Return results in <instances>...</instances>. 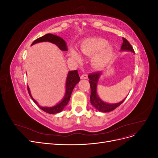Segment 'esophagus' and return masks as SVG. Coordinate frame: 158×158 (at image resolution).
I'll use <instances>...</instances> for the list:
<instances>
[{"label":"esophagus","instance_id":"obj_1","mask_svg":"<svg viewBox=\"0 0 158 158\" xmlns=\"http://www.w3.org/2000/svg\"><path fill=\"white\" fill-rule=\"evenodd\" d=\"M81 79H87L88 78V74H83L81 76Z\"/></svg>","mask_w":158,"mask_h":158}]
</instances>
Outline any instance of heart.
I'll return each instance as SVG.
<instances>
[{"mask_svg":"<svg viewBox=\"0 0 158 158\" xmlns=\"http://www.w3.org/2000/svg\"><path fill=\"white\" fill-rule=\"evenodd\" d=\"M108 41L103 38L88 37L81 43L80 49L83 54L94 55L92 62L96 69L106 66L111 60L114 54L112 47L108 45ZM70 55L76 61H81L82 57L80 52L74 48L70 50Z\"/></svg>","mask_w":158,"mask_h":158,"instance_id":"1","label":"heart"}]
</instances>
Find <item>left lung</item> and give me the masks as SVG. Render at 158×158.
I'll return each instance as SVG.
<instances>
[{
  "label": "left lung",
  "mask_w": 158,
  "mask_h": 158,
  "mask_svg": "<svg viewBox=\"0 0 158 158\" xmlns=\"http://www.w3.org/2000/svg\"><path fill=\"white\" fill-rule=\"evenodd\" d=\"M123 45L121 47V51H128L135 52L132 47L129 44V42L125 39L123 37ZM102 73L101 72H96V73L89 74L88 75V78L89 79V82L90 84V88H91V95H90V102L92 106L98 109L99 111L107 113L112 111L114 109H116L120 105L125 101V99L123 100L121 102L117 103H107L103 102L102 100L99 98L97 94V85L98 82L99 78V76H101Z\"/></svg>",
  "instance_id": "8db88e82"
}]
</instances>
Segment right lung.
I'll use <instances>...</instances> for the list:
<instances>
[{
    "label": "right lung",
    "mask_w": 158,
    "mask_h": 158,
    "mask_svg": "<svg viewBox=\"0 0 158 158\" xmlns=\"http://www.w3.org/2000/svg\"><path fill=\"white\" fill-rule=\"evenodd\" d=\"M45 41H49L52 43V44H55L61 51H67V46H66V42L63 39H62L61 37L59 36H57L55 35H52L51 33H47V34L42 36L38 39L35 40L32 43L31 45H34L35 44H37V43H40V42H45ZM80 78V76L78 73V70H72L69 71L68 75H67V78H66V92H65V95L64 97L63 98V100L59 103L58 104H56V106L53 107H41L40 106L38 103L35 101V100L33 99L31 96L30 88L27 85V90H28V93H29L30 96L32 99V100L34 103L37 105V106L39 107L41 109H42L43 111L49 113V114H55L57 113H60L63 110L64 107L68 104L72 92H73V90L74 88L75 87V85L77 84Z\"/></svg>",
    "instance_id": "1"
}]
</instances>
